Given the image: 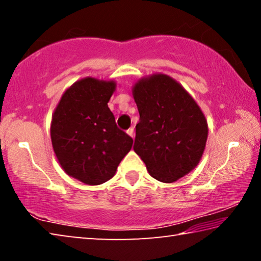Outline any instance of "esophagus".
<instances>
[{"label": "esophagus", "mask_w": 261, "mask_h": 261, "mask_svg": "<svg viewBox=\"0 0 261 261\" xmlns=\"http://www.w3.org/2000/svg\"><path fill=\"white\" fill-rule=\"evenodd\" d=\"M127 135H129L130 137H132V138H135V131H134V127H130V129H127Z\"/></svg>", "instance_id": "obj_1"}]
</instances>
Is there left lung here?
<instances>
[{
    "label": "left lung",
    "mask_w": 261,
    "mask_h": 261,
    "mask_svg": "<svg viewBox=\"0 0 261 261\" xmlns=\"http://www.w3.org/2000/svg\"><path fill=\"white\" fill-rule=\"evenodd\" d=\"M132 94L140 116L135 152L152 177L173 183L200 161L208 135L205 115L183 86L167 74L141 78Z\"/></svg>",
    "instance_id": "left-lung-1"
}]
</instances>
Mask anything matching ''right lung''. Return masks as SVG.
Segmentation results:
<instances>
[{
    "mask_svg": "<svg viewBox=\"0 0 261 261\" xmlns=\"http://www.w3.org/2000/svg\"><path fill=\"white\" fill-rule=\"evenodd\" d=\"M116 84L87 77L70 86L53 114L50 137L61 167L87 185L107 182L132 147L108 101Z\"/></svg>",
    "mask_w": 261,
    "mask_h": 261,
    "instance_id": "add662e5",
    "label": "right lung"
}]
</instances>
